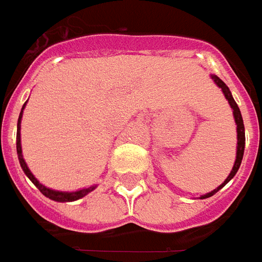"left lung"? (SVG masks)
Wrapping results in <instances>:
<instances>
[{"label":"left lung","instance_id":"obj_1","mask_svg":"<svg viewBox=\"0 0 262 262\" xmlns=\"http://www.w3.org/2000/svg\"><path fill=\"white\" fill-rule=\"evenodd\" d=\"M212 79H213V82L216 83L221 89H222V92L225 95V98L228 99V102L231 105V108L233 110V118H235V124H236V134H238V141H236V159H235V164H233L232 170H231V173H229V176L226 177L225 182L221 184V186H217L215 190H212V192L206 193V194H202L201 199H206V198H210V196H213L217 190H221L224 186H225L231 179H233V176L236 174V171H238V168L241 166V161L242 157H244V148H245V128H244V121H242V115H241V111L238 108V105L235 102V99L232 98V94H231V91H229V88L221 80V79L217 78L216 75H212Z\"/></svg>","mask_w":262,"mask_h":262}]
</instances>
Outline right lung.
Wrapping results in <instances>:
<instances>
[{
  "instance_id": "add662e5",
  "label": "right lung",
  "mask_w": 262,
  "mask_h": 262,
  "mask_svg": "<svg viewBox=\"0 0 262 262\" xmlns=\"http://www.w3.org/2000/svg\"><path fill=\"white\" fill-rule=\"evenodd\" d=\"M26 103H24V105H23V108H21L20 117H18V122H17V154H18V161H20V166H21V168H23V171L26 173V176L29 177L30 180L34 183V186H36L40 192L45 194L46 198H49V199H52V201H56V202L78 201V199H80V198L86 196L88 193L92 192L96 186H91V187H86V189H80V190H76V192H59V190H53V189H49V187L43 186V184L40 183L36 177H34V174L30 171V168L27 167L26 161H24V159H23V151H21V137H20L21 118H23V110L26 108Z\"/></svg>"
}]
</instances>
